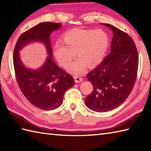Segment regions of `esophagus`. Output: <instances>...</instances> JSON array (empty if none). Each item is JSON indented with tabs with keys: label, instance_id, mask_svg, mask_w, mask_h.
I'll return each instance as SVG.
<instances>
[{
	"label": "esophagus",
	"instance_id": "1",
	"mask_svg": "<svg viewBox=\"0 0 151 151\" xmlns=\"http://www.w3.org/2000/svg\"><path fill=\"white\" fill-rule=\"evenodd\" d=\"M74 78H75V81L76 83H79V82L83 81V78L82 77H81V76H75Z\"/></svg>",
	"mask_w": 151,
	"mask_h": 151
}]
</instances>
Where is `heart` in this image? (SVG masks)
<instances>
[{
  "instance_id": "obj_1",
  "label": "heart",
  "mask_w": 151,
  "mask_h": 151,
  "mask_svg": "<svg viewBox=\"0 0 151 151\" xmlns=\"http://www.w3.org/2000/svg\"><path fill=\"white\" fill-rule=\"evenodd\" d=\"M62 42L54 47V54L60 65L65 66L76 56L79 58L67 66L75 75L82 73L86 65L94 67L101 62L106 52L109 40L101 30H72L63 35Z\"/></svg>"
}]
</instances>
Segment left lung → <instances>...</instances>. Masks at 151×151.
I'll list each match as a JSON object with an SVG mask.
<instances>
[{
  "mask_svg": "<svg viewBox=\"0 0 151 151\" xmlns=\"http://www.w3.org/2000/svg\"><path fill=\"white\" fill-rule=\"evenodd\" d=\"M102 24L113 31L111 51L101 64L86 75L94 89L86 97L85 104L97 112L113 110L128 98L135 84L139 63L132 38L111 24Z\"/></svg>",
  "mask_w": 151,
  "mask_h": 151,
  "instance_id": "1",
  "label": "left lung"
}]
</instances>
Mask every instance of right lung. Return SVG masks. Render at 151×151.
<instances>
[{"label":"right lung","mask_w":151,"mask_h":151,"mask_svg":"<svg viewBox=\"0 0 151 151\" xmlns=\"http://www.w3.org/2000/svg\"><path fill=\"white\" fill-rule=\"evenodd\" d=\"M61 25L62 23L41 22L30 28L19 36L14 51L13 61L19 88L32 104L44 110L59 107L65 93L75 85L73 76L58 66L52 58L50 36ZM31 41L43 42L50 54L39 70H28L19 58L18 51Z\"/></svg>","instance_id":"right-lung-1"}]
</instances>
